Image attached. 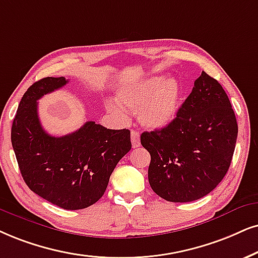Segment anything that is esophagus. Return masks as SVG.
<instances>
[{"label": "esophagus", "instance_id": "34e87169", "mask_svg": "<svg viewBox=\"0 0 258 258\" xmlns=\"http://www.w3.org/2000/svg\"><path fill=\"white\" fill-rule=\"evenodd\" d=\"M131 143L133 148H139L140 146V136L137 131H132L131 132Z\"/></svg>", "mask_w": 258, "mask_h": 258}]
</instances>
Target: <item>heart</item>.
Segmentation results:
<instances>
[{
  "instance_id": "obj_1",
  "label": "heart",
  "mask_w": 258,
  "mask_h": 258,
  "mask_svg": "<svg viewBox=\"0 0 258 258\" xmlns=\"http://www.w3.org/2000/svg\"><path fill=\"white\" fill-rule=\"evenodd\" d=\"M181 87L174 78L149 77L126 84L116 91V99L138 121L150 130H161L174 121L181 105ZM106 108L114 116L126 118V112L114 101H107Z\"/></svg>"
}]
</instances>
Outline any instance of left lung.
<instances>
[{"instance_id": "left-lung-1", "label": "left lung", "mask_w": 258, "mask_h": 258, "mask_svg": "<svg viewBox=\"0 0 258 258\" xmlns=\"http://www.w3.org/2000/svg\"><path fill=\"white\" fill-rule=\"evenodd\" d=\"M237 135L229 97L217 80L202 71L174 121L140 136L151 155L152 190L171 202L194 201L211 193L229 170Z\"/></svg>"}]
</instances>
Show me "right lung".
I'll use <instances>...</instances> for the list:
<instances>
[{
	"instance_id": "right-lung-1",
	"label": "right lung",
	"mask_w": 258,
	"mask_h": 258,
	"mask_svg": "<svg viewBox=\"0 0 258 258\" xmlns=\"http://www.w3.org/2000/svg\"><path fill=\"white\" fill-rule=\"evenodd\" d=\"M68 82L45 77L28 88L13 121L12 145L32 191L64 210H82L105 194L114 168L132 148L131 132L94 121L63 137L45 132L37 101Z\"/></svg>"
}]
</instances>
